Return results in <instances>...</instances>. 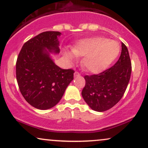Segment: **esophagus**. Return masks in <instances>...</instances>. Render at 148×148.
I'll use <instances>...</instances> for the list:
<instances>
[{
    "instance_id": "obj_1",
    "label": "esophagus",
    "mask_w": 148,
    "mask_h": 148,
    "mask_svg": "<svg viewBox=\"0 0 148 148\" xmlns=\"http://www.w3.org/2000/svg\"><path fill=\"white\" fill-rule=\"evenodd\" d=\"M80 76V74L79 72H74V76H75V77H78V76Z\"/></svg>"
}]
</instances>
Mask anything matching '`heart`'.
Returning <instances> with one entry per match:
<instances>
[{"mask_svg": "<svg viewBox=\"0 0 148 148\" xmlns=\"http://www.w3.org/2000/svg\"><path fill=\"white\" fill-rule=\"evenodd\" d=\"M118 42L105 37H94L79 42L72 50H65L67 61L72 62L76 56L83 57V66L91 72H100L107 68L118 57Z\"/></svg>", "mask_w": 148, "mask_h": 148, "instance_id": "heart-1", "label": "heart"}]
</instances>
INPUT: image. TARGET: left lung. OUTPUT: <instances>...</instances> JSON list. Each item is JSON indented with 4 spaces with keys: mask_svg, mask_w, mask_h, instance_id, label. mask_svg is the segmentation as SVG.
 <instances>
[{
    "mask_svg": "<svg viewBox=\"0 0 148 148\" xmlns=\"http://www.w3.org/2000/svg\"><path fill=\"white\" fill-rule=\"evenodd\" d=\"M132 66L128 48L121 43L119 59L113 67L99 74L85 76L82 96L93 111L103 112L115 105L128 85Z\"/></svg>",
    "mask_w": 148,
    "mask_h": 148,
    "instance_id": "left-lung-1",
    "label": "left lung"
}]
</instances>
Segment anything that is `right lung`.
I'll return each mask as SVG.
<instances>
[{
  "label": "right lung",
  "mask_w": 148,
  "mask_h": 148,
  "mask_svg": "<svg viewBox=\"0 0 148 148\" xmlns=\"http://www.w3.org/2000/svg\"><path fill=\"white\" fill-rule=\"evenodd\" d=\"M61 35L46 31L27 41L16 62V78L22 95L28 103L40 110L55 106L74 79V71L57 66L50 53L59 54Z\"/></svg>",
  "instance_id": "right-lung-1"
}]
</instances>
